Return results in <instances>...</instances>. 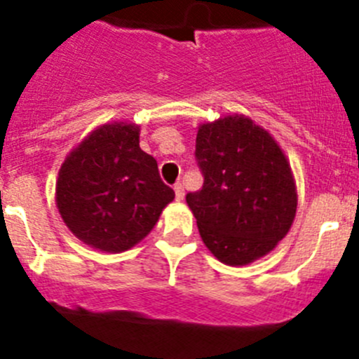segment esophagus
Returning a JSON list of instances; mask_svg holds the SVG:
<instances>
[{
    "label": "esophagus",
    "instance_id": "1",
    "mask_svg": "<svg viewBox=\"0 0 359 359\" xmlns=\"http://www.w3.org/2000/svg\"><path fill=\"white\" fill-rule=\"evenodd\" d=\"M173 189H175V198L177 202H180V200H184V186L180 182H177L175 186H173Z\"/></svg>",
    "mask_w": 359,
    "mask_h": 359
}]
</instances>
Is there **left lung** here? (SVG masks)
<instances>
[{"label":"left lung","instance_id":"obj_1","mask_svg":"<svg viewBox=\"0 0 359 359\" xmlns=\"http://www.w3.org/2000/svg\"><path fill=\"white\" fill-rule=\"evenodd\" d=\"M196 161L203 186L187 193L209 251L226 266H246L276 248L296 217L297 191L285 154L244 115L202 123Z\"/></svg>","mask_w":359,"mask_h":359}]
</instances>
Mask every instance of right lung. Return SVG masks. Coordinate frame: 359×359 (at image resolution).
Masks as SVG:
<instances>
[{
	"label": "right lung",
	"mask_w": 359,
	"mask_h": 359,
	"mask_svg": "<svg viewBox=\"0 0 359 359\" xmlns=\"http://www.w3.org/2000/svg\"><path fill=\"white\" fill-rule=\"evenodd\" d=\"M173 198L157 161L140 149L136 123L97 127L67 156L56 180L63 223L79 241L108 253L149 236Z\"/></svg>",
	"instance_id": "1"
}]
</instances>
